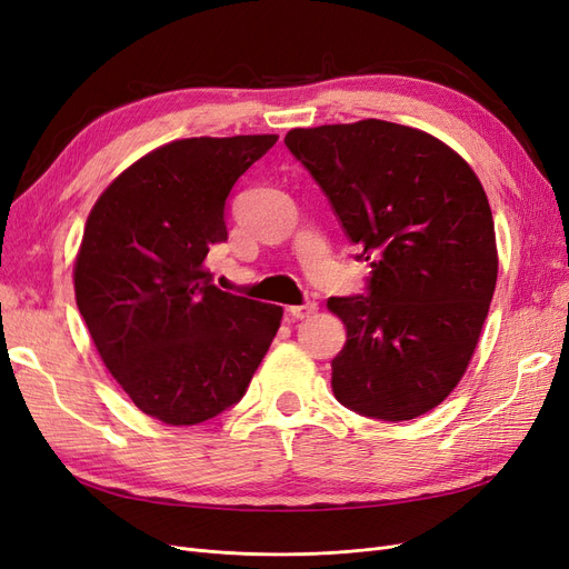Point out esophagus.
<instances>
[{"label": "esophagus", "instance_id": "1", "mask_svg": "<svg viewBox=\"0 0 569 569\" xmlns=\"http://www.w3.org/2000/svg\"><path fill=\"white\" fill-rule=\"evenodd\" d=\"M318 311V303L316 301H303L301 306H289V316L303 320V318H311Z\"/></svg>", "mask_w": 569, "mask_h": 569}]
</instances>
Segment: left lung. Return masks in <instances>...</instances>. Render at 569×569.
<instances>
[{
	"instance_id": "left-lung-1",
	"label": "left lung",
	"mask_w": 569,
	"mask_h": 569,
	"mask_svg": "<svg viewBox=\"0 0 569 569\" xmlns=\"http://www.w3.org/2000/svg\"><path fill=\"white\" fill-rule=\"evenodd\" d=\"M284 144L370 266L363 295L327 301L347 325L337 401L375 420L418 418L460 382L489 313L498 256L485 187L437 137L377 118L289 130Z\"/></svg>"
}]
</instances>
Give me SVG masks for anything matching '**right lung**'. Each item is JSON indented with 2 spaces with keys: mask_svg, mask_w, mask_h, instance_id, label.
I'll return each mask as SVG.
<instances>
[{
  "mask_svg": "<svg viewBox=\"0 0 569 569\" xmlns=\"http://www.w3.org/2000/svg\"><path fill=\"white\" fill-rule=\"evenodd\" d=\"M278 134L192 137L147 153L99 197L76 301L116 382L147 416L199 425L249 389L282 306L222 291L203 270L228 239L226 201Z\"/></svg>",
  "mask_w": 569,
  "mask_h": 569,
  "instance_id": "1",
  "label": "right lung"
}]
</instances>
